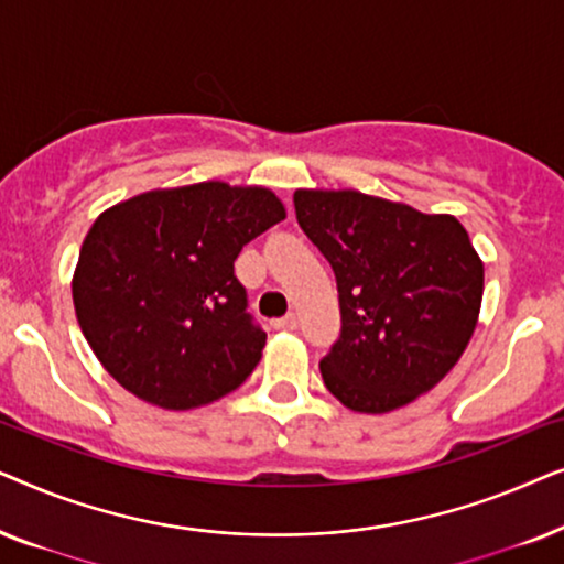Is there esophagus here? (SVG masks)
Here are the masks:
<instances>
[{"label": "esophagus", "instance_id": "obj_1", "mask_svg": "<svg viewBox=\"0 0 564 564\" xmlns=\"http://www.w3.org/2000/svg\"><path fill=\"white\" fill-rule=\"evenodd\" d=\"M272 328H274V330H295V328H297L295 313H288V315H284V318L272 321Z\"/></svg>", "mask_w": 564, "mask_h": 564}]
</instances>
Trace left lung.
Segmentation results:
<instances>
[{
	"label": "left lung",
	"instance_id": "8db88e82",
	"mask_svg": "<svg viewBox=\"0 0 564 564\" xmlns=\"http://www.w3.org/2000/svg\"><path fill=\"white\" fill-rule=\"evenodd\" d=\"M303 234L336 274L341 334L321 359L330 395L388 413L457 365L477 326L482 261L454 215L354 189H297Z\"/></svg>",
	"mask_w": 564,
	"mask_h": 564
}]
</instances>
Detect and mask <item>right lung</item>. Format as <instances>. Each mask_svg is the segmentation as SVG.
Here are the masks:
<instances>
[{"instance_id":"add662e5","label":"right lung","mask_w":564,"mask_h":564,"mask_svg":"<svg viewBox=\"0 0 564 564\" xmlns=\"http://www.w3.org/2000/svg\"><path fill=\"white\" fill-rule=\"evenodd\" d=\"M284 220L264 187L199 182L110 207L84 238L76 321L128 392L166 411L228 395L259 365L267 334L234 261Z\"/></svg>"}]
</instances>
